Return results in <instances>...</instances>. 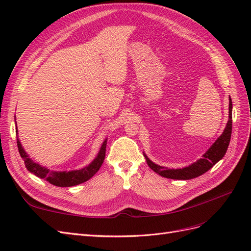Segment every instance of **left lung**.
<instances>
[{
  "label": "left lung",
  "mask_w": 251,
  "mask_h": 251,
  "mask_svg": "<svg viewBox=\"0 0 251 251\" xmlns=\"http://www.w3.org/2000/svg\"><path fill=\"white\" fill-rule=\"evenodd\" d=\"M231 130H232V102L231 98H229V119L226 125V127L222 135L212 144L210 149L203 155V158L199 159L198 161L193 163L187 168L178 169V170H170L168 168L157 165L154 162H151L150 159L146 157L148 165L160 176L169 179H176V180H188L199 177L204 173H206L210 170L219 160L224 157L227 148L229 146L230 137H231Z\"/></svg>",
  "instance_id": "1"
}]
</instances>
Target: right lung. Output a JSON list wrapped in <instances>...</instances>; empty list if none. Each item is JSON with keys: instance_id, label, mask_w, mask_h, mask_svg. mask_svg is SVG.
<instances>
[{"instance_id": "add662e5", "label": "right lung", "mask_w": 251, "mask_h": 251, "mask_svg": "<svg viewBox=\"0 0 251 251\" xmlns=\"http://www.w3.org/2000/svg\"><path fill=\"white\" fill-rule=\"evenodd\" d=\"M105 148H107V139L103 141L101 149L100 151V153H98L97 157L88 166H86L85 169L78 170V171H71V172H54V171H49L47 169L43 168V166H41L39 163L33 162L31 159L28 157L24 149L22 148L21 143L18 139V149H19L21 157L25 162V166L27 168V170L30 173L34 174L35 176L46 180L49 182V183L59 187L74 186V185L83 183V182L88 181L90 178H92L94 175L100 171V166L104 160Z\"/></svg>"}]
</instances>
